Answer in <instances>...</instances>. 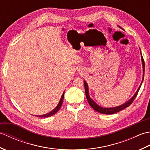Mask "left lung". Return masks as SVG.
I'll list each match as a JSON object with an SVG mask.
<instances>
[{"mask_svg": "<svg viewBox=\"0 0 150 150\" xmlns=\"http://www.w3.org/2000/svg\"><path fill=\"white\" fill-rule=\"evenodd\" d=\"M118 27H119L120 28H121L120 26H118ZM140 52H141V60H142V71H143V73H142V82L141 84H140L139 88L137 89V90L135 92V93L134 94V95L130 98L129 100H128V101L126 102V103H124L120 105L119 106H116V107H113V108H105V107H102L99 105H98L92 99V98L90 97V94H89V88H88V85L87 84V82L86 81H84V88H85V93H86V98L88 101L89 104L91 106V107L93 108V110H95L97 112L100 113H103V114H113V113H115L119 112V111L122 110L124 109H125L126 108L128 107L130 104H131L133 101L134 100V99L135 98L137 95L138 92L140 90V88H141V85L142 84V82L143 80H144V68H145V66H144V59H143V57L142 55V53H141V50L140 49Z\"/></svg>", "mask_w": 150, "mask_h": 150, "instance_id": "8db88e82", "label": "left lung"}]
</instances>
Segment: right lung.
Instances as JSON below:
<instances>
[{"label":"right lung","instance_id":"add662e5","mask_svg":"<svg viewBox=\"0 0 150 150\" xmlns=\"http://www.w3.org/2000/svg\"><path fill=\"white\" fill-rule=\"evenodd\" d=\"M64 96V91L63 92V93H62V95L61 98H60V101H59V104H57V106L55 108H54V109H53L52 111H51L50 112L47 113L42 115H36V116L39 117H47L52 116V115H53L54 114H55V113L57 112V111H58L60 110V108H61V106H62V103H63Z\"/></svg>","mask_w":150,"mask_h":150}]
</instances>
